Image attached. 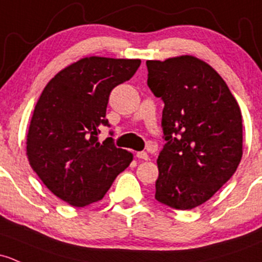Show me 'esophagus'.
<instances>
[{
	"label": "esophagus",
	"mask_w": 262,
	"mask_h": 262,
	"mask_svg": "<svg viewBox=\"0 0 262 262\" xmlns=\"http://www.w3.org/2000/svg\"><path fill=\"white\" fill-rule=\"evenodd\" d=\"M137 157H138L139 159H143V161H148V159H149V156H148V153L144 152V150H142V152H137Z\"/></svg>",
	"instance_id": "obj_1"
}]
</instances>
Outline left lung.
I'll return each instance as SVG.
<instances>
[{"label":"left lung","mask_w":262,"mask_h":262,"mask_svg":"<svg viewBox=\"0 0 262 262\" xmlns=\"http://www.w3.org/2000/svg\"><path fill=\"white\" fill-rule=\"evenodd\" d=\"M148 86L164 103V144L156 200L176 210L201 206L232 177L242 158V115L220 74L182 55L148 60Z\"/></svg>","instance_id":"8db88e82"}]
</instances>
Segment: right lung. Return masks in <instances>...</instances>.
I'll use <instances>...</instances> for the list:
<instances>
[{
    "mask_svg": "<svg viewBox=\"0 0 262 262\" xmlns=\"http://www.w3.org/2000/svg\"><path fill=\"white\" fill-rule=\"evenodd\" d=\"M139 59L90 56L56 74L38 98L26 140L30 166L60 200L85 207L105 196L133 154L109 137L98 142L110 92L129 80ZM112 134V132H110Z\"/></svg>",
    "mask_w": 262,
    "mask_h": 262,
    "instance_id": "right-lung-1",
    "label": "right lung"
}]
</instances>
